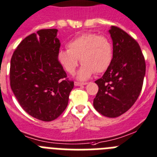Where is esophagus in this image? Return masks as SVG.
Masks as SVG:
<instances>
[{
  "label": "esophagus",
  "mask_w": 157,
  "mask_h": 157,
  "mask_svg": "<svg viewBox=\"0 0 157 157\" xmlns=\"http://www.w3.org/2000/svg\"><path fill=\"white\" fill-rule=\"evenodd\" d=\"M74 84L76 85V86H82V85H85V84H87V83H81V82H77V81H76V82L74 83Z\"/></svg>",
  "instance_id": "1"
}]
</instances>
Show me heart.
Returning a JSON list of instances; mask_svg holds the SVG:
<instances>
[{
  "instance_id": "1",
  "label": "heart",
  "mask_w": 157,
  "mask_h": 157,
  "mask_svg": "<svg viewBox=\"0 0 157 157\" xmlns=\"http://www.w3.org/2000/svg\"><path fill=\"white\" fill-rule=\"evenodd\" d=\"M67 48L58 52V62L67 73L73 74L80 59L83 64L77 74L80 80H86L93 73H103L112 62V44L104 35L83 34L69 42Z\"/></svg>"
}]
</instances>
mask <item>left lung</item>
I'll use <instances>...</instances> for the list:
<instances>
[{"label": "left lung", "instance_id": "8db88e82", "mask_svg": "<svg viewBox=\"0 0 157 157\" xmlns=\"http://www.w3.org/2000/svg\"><path fill=\"white\" fill-rule=\"evenodd\" d=\"M113 41V60L103 77L93 106L108 118L122 115L134 104L142 89L145 61L139 44L118 27L109 30Z\"/></svg>", "mask_w": 157, "mask_h": 157}]
</instances>
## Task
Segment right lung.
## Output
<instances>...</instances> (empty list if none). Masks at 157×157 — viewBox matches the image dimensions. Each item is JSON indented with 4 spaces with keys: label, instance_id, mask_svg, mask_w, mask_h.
I'll return each mask as SVG.
<instances>
[{
    "label": "right lung",
    "instance_id": "add662e5",
    "mask_svg": "<svg viewBox=\"0 0 157 157\" xmlns=\"http://www.w3.org/2000/svg\"><path fill=\"white\" fill-rule=\"evenodd\" d=\"M57 29H42L22 40L11 58L10 85L19 103L37 119L50 122L65 110L74 82L58 60Z\"/></svg>",
    "mask_w": 157,
    "mask_h": 157
}]
</instances>
